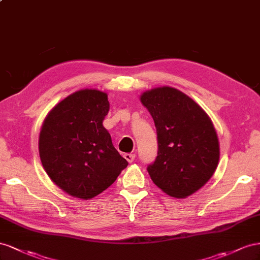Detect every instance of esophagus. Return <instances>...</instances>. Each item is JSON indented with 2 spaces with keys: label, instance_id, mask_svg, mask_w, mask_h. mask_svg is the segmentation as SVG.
Listing matches in <instances>:
<instances>
[{
  "label": "esophagus",
  "instance_id": "esophagus-1",
  "mask_svg": "<svg viewBox=\"0 0 260 260\" xmlns=\"http://www.w3.org/2000/svg\"><path fill=\"white\" fill-rule=\"evenodd\" d=\"M124 158L127 160V162L132 163L135 160V153H126V154H124Z\"/></svg>",
  "mask_w": 260,
  "mask_h": 260
}]
</instances>
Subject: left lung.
Returning a JSON list of instances; mask_svg holds the SVG:
<instances>
[{"label":"left lung","instance_id":"1","mask_svg":"<svg viewBox=\"0 0 260 260\" xmlns=\"http://www.w3.org/2000/svg\"><path fill=\"white\" fill-rule=\"evenodd\" d=\"M140 101L150 112L158 136V155L148 173L167 195L190 196L211 179L219 163V139L210 117L173 87L147 90Z\"/></svg>","mask_w":260,"mask_h":260}]
</instances>
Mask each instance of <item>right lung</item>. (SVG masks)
I'll return each mask as SVG.
<instances>
[{
    "label": "right lung",
    "instance_id": "right-lung-1",
    "mask_svg": "<svg viewBox=\"0 0 260 260\" xmlns=\"http://www.w3.org/2000/svg\"><path fill=\"white\" fill-rule=\"evenodd\" d=\"M109 109L107 92L87 88L68 95L44 118L39 135L42 167L72 197L99 195L128 165L102 124Z\"/></svg>",
    "mask_w": 260,
    "mask_h": 260
}]
</instances>
